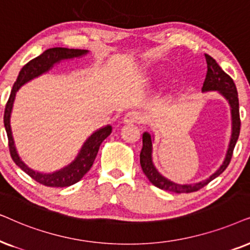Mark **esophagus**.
<instances>
[{
    "label": "esophagus",
    "mask_w": 250,
    "mask_h": 250,
    "mask_svg": "<svg viewBox=\"0 0 250 250\" xmlns=\"http://www.w3.org/2000/svg\"><path fill=\"white\" fill-rule=\"evenodd\" d=\"M123 122L125 123H139L142 122V115L137 111H130L123 116Z\"/></svg>",
    "instance_id": "1"
}]
</instances>
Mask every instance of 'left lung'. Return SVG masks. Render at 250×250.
Masks as SVG:
<instances>
[{
	"mask_svg": "<svg viewBox=\"0 0 250 250\" xmlns=\"http://www.w3.org/2000/svg\"><path fill=\"white\" fill-rule=\"evenodd\" d=\"M206 61H207V75L202 86V92L209 91H217L219 95L223 96L229 103V108H231V120H232V132L231 138H229V147L226 151L224 161L219 166V168L216 170L214 174L209 176L208 178L204 181L193 183V184H177V183L170 181V179L166 178L158 171L155 168L154 164L152 160V152H153V141L154 137L153 135L148 134L145 131L143 134V148L141 152V166L146 177L148 181L152 183L156 188L165 189V191L174 192V193H191L200 189L210 183L212 179L218 177L223 171L228 168V166L231 161L232 154H233L234 146L237 144V141L240 134V114H239V98L237 86H235L233 80L223 71L214 58L210 56L205 55Z\"/></svg>",
	"mask_w": 250,
	"mask_h": 250,
	"instance_id": "left-lung-1",
	"label": "left lung"
}]
</instances>
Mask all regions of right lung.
<instances>
[{
    "label": "right lung",
    "instance_id": "right-lung-1",
    "mask_svg": "<svg viewBox=\"0 0 250 250\" xmlns=\"http://www.w3.org/2000/svg\"><path fill=\"white\" fill-rule=\"evenodd\" d=\"M89 51L81 49H67V48H51L45 50L39 57L32 59L19 72L15 84L12 86L11 94H10L9 101L5 105L4 109V127L6 135L9 139V149L10 154L15 164L18 166L21 170L31 176L33 179L50 188H66L78 183L86 172L90 170L92 164H94L96 156H97L99 146L106 138L111 135L112 125H105L96 130L95 132L86 138L83 143L81 149H80L76 158L71 164L65 166L64 168L59 169L53 172H41L34 169L29 168L27 165L22 161L18 152H17L15 141H13L11 125H10V118L15 102L16 94L25 83L32 81L33 79L49 72L56 64H59L62 61H68V59L80 58L85 56Z\"/></svg>",
    "mask_w": 250,
    "mask_h": 250
}]
</instances>
